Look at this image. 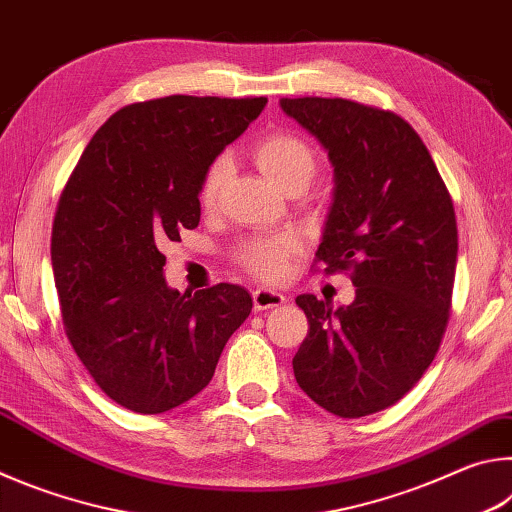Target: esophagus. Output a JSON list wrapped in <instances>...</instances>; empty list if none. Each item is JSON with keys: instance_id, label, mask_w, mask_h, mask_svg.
<instances>
[{"instance_id": "1", "label": "esophagus", "mask_w": 512, "mask_h": 512, "mask_svg": "<svg viewBox=\"0 0 512 512\" xmlns=\"http://www.w3.org/2000/svg\"><path fill=\"white\" fill-rule=\"evenodd\" d=\"M287 302V298L282 296V293L271 291V289H257L253 291V305L257 311H264V309H273V307H280Z\"/></svg>"}]
</instances>
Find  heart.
Masks as SVG:
<instances>
[{
    "label": "heart",
    "instance_id": "obj_1",
    "mask_svg": "<svg viewBox=\"0 0 512 512\" xmlns=\"http://www.w3.org/2000/svg\"><path fill=\"white\" fill-rule=\"evenodd\" d=\"M253 158L257 167L273 185L284 187L291 180H305L314 176L316 171V153L302 137L293 133H268L253 146ZM230 162L225 158H216L207 167L201 183V205L212 207L219 198L221 187L228 178ZM298 237L291 232L273 237H259L241 244L237 250V262L246 268L257 280L273 282L287 273L289 259L296 255Z\"/></svg>",
    "mask_w": 512,
    "mask_h": 512
}]
</instances>
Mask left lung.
Wrapping results in <instances>:
<instances>
[{
  "mask_svg": "<svg viewBox=\"0 0 512 512\" xmlns=\"http://www.w3.org/2000/svg\"><path fill=\"white\" fill-rule=\"evenodd\" d=\"M320 142L334 194L316 259L352 268L348 307L302 293L309 334L298 386L325 411L361 418L411 391L443 341L456 275L454 203L420 135L402 117L348 99H280Z\"/></svg>",
  "mask_w": 512,
  "mask_h": 512,
  "instance_id": "left-lung-1",
  "label": "left lung"
}]
</instances>
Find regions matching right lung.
Here are the masks:
<instances>
[{
    "label": "right lung",
    "instance_id": "1",
    "mask_svg": "<svg viewBox=\"0 0 512 512\" xmlns=\"http://www.w3.org/2000/svg\"><path fill=\"white\" fill-rule=\"evenodd\" d=\"M266 101L173 94L121 108L60 196L51 266L67 339L124 409L155 415L192 400L253 309L237 284L169 289L160 248L196 228L207 167Z\"/></svg>",
    "mask_w": 512,
    "mask_h": 512
}]
</instances>
